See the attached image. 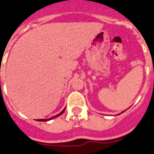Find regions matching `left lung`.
Wrapping results in <instances>:
<instances>
[{
	"mask_svg": "<svg viewBox=\"0 0 154 154\" xmlns=\"http://www.w3.org/2000/svg\"><path fill=\"white\" fill-rule=\"evenodd\" d=\"M124 112H125V111H124Z\"/></svg>",
	"mask_w": 154,
	"mask_h": 154,
	"instance_id": "obj_1",
	"label": "left lung"
}]
</instances>
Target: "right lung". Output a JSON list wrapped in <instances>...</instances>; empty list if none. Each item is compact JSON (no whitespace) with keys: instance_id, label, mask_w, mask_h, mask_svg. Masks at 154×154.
I'll list each match as a JSON object with an SVG mask.
<instances>
[{"instance_id":"right-lung-1","label":"right lung","mask_w":154,"mask_h":154,"mask_svg":"<svg viewBox=\"0 0 154 154\" xmlns=\"http://www.w3.org/2000/svg\"><path fill=\"white\" fill-rule=\"evenodd\" d=\"M65 109H64L63 110L62 112H60V113H59L58 115H57V116H55L54 117L49 118V119H38V120H37V121H40V122H47V121H49V120H51V119H55V118H57V117H58V116H61V115H62L63 113V112H64V111H65Z\"/></svg>"}]
</instances>
